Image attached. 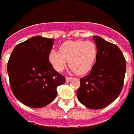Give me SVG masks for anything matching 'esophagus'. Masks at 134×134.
I'll list each match as a JSON object with an SVG mask.
<instances>
[{
  "mask_svg": "<svg viewBox=\"0 0 134 134\" xmlns=\"http://www.w3.org/2000/svg\"><path fill=\"white\" fill-rule=\"evenodd\" d=\"M72 80V77H66V82H67L71 81Z\"/></svg>",
  "mask_w": 134,
  "mask_h": 134,
  "instance_id": "34e87169",
  "label": "esophagus"
}]
</instances>
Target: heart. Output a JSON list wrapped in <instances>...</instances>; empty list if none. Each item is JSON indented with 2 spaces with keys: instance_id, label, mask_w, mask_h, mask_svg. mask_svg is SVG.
I'll use <instances>...</instances> for the list:
<instances>
[{
  "instance_id": "obj_1",
  "label": "heart",
  "mask_w": 134,
  "mask_h": 134,
  "mask_svg": "<svg viewBox=\"0 0 134 134\" xmlns=\"http://www.w3.org/2000/svg\"><path fill=\"white\" fill-rule=\"evenodd\" d=\"M98 57V49L93 41H67L59 51L52 50L49 54L51 64L57 71H62L69 64L77 75H85L92 70Z\"/></svg>"
}]
</instances>
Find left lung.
I'll list each match as a JSON object with an SVG mask.
<instances>
[{
	"instance_id": "8db88e82",
	"label": "left lung",
	"mask_w": 134,
	"mask_h": 134,
	"mask_svg": "<svg viewBox=\"0 0 134 134\" xmlns=\"http://www.w3.org/2000/svg\"><path fill=\"white\" fill-rule=\"evenodd\" d=\"M93 38L98 49V57L90 74L80 79L77 97L88 108L101 109L120 95L126 63L116 45L98 36Z\"/></svg>"
}]
</instances>
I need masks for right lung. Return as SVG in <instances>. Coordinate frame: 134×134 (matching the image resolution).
I'll use <instances>...</instances> for the list:
<instances>
[{"instance_id":"obj_1","label":"right lung","mask_w":134,"mask_h":134,"mask_svg":"<svg viewBox=\"0 0 134 134\" xmlns=\"http://www.w3.org/2000/svg\"><path fill=\"white\" fill-rule=\"evenodd\" d=\"M53 38L34 36L18 44L8 62V74L13 95L30 108L47 105L57 97L58 86L65 82L49 60Z\"/></svg>"}]
</instances>
